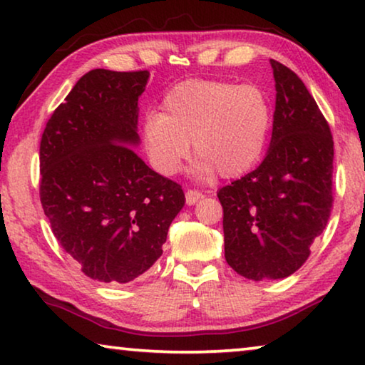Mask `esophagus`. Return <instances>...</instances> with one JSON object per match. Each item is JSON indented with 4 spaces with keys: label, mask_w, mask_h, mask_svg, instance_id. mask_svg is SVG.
<instances>
[{
    "label": "esophagus",
    "mask_w": 365,
    "mask_h": 365,
    "mask_svg": "<svg viewBox=\"0 0 365 365\" xmlns=\"http://www.w3.org/2000/svg\"><path fill=\"white\" fill-rule=\"evenodd\" d=\"M202 197L203 195H202V192H198V190H187V192H185V200H187V205H195Z\"/></svg>",
    "instance_id": "1"
}]
</instances>
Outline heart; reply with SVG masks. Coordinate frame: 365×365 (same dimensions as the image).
<instances>
[{
    "label": "heart",
    "mask_w": 365,
    "mask_h": 365,
    "mask_svg": "<svg viewBox=\"0 0 365 365\" xmlns=\"http://www.w3.org/2000/svg\"><path fill=\"white\" fill-rule=\"evenodd\" d=\"M271 124L269 97L258 86L183 81L165 92L160 114L145 117L142 143L160 175L180 170L193 140L198 177L210 178L218 172L223 178H236L259 162Z\"/></svg>",
    "instance_id": "b5f03b06"
}]
</instances>
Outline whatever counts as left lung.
Returning <instances> with one entry per match:
<instances>
[{
  "label": "left lung",
  "mask_w": 365,
  "mask_h": 365,
  "mask_svg": "<svg viewBox=\"0 0 365 365\" xmlns=\"http://www.w3.org/2000/svg\"><path fill=\"white\" fill-rule=\"evenodd\" d=\"M273 133L256 170L220 188L225 258L245 278L281 279L301 268L332 208L334 142L304 82L271 59Z\"/></svg>",
  "instance_id": "left-lung-1"
}]
</instances>
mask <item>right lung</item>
I'll return each instance as SVG.
<instances>
[{"label": "right lung", "instance_id": "right-lung-1", "mask_svg": "<svg viewBox=\"0 0 365 365\" xmlns=\"http://www.w3.org/2000/svg\"><path fill=\"white\" fill-rule=\"evenodd\" d=\"M148 71L92 69L41 137L39 195L51 230L82 273L129 283L163 253L185 205L180 185L137 155L138 97Z\"/></svg>", "mask_w": 365, "mask_h": 365}]
</instances>
